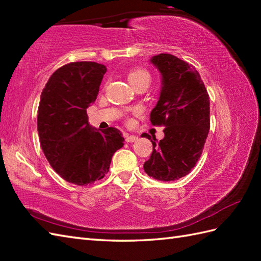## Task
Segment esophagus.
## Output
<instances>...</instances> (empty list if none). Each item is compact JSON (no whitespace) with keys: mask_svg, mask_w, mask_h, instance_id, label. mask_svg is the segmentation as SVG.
Returning a JSON list of instances; mask_svg holds the SVG:
<instances>
[{"mask_svg":"<svg viewBox=\"0 0 261 261\" xmlns=\"http://www.w3.org/2000/svg\"><path fill=\"white\" fill-rule=\"evenodd\" d=\"M124 138H125V141L126 142H135L138 138L136 136H132V135H124Z\"/></svg>","mask_w":261,"mask_h":261,"instance_id":"obj_1","label":"esophagus"}]
</instances>
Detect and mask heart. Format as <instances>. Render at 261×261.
I'll use <instances>...</instances> for the list:
<instances>
[{"instance_id":"obj_1","label":"heart","mask_w":261,"mask_h":261,"mask_svg":"<svg viewBox=\"0 0 261 261\" xmlns=\"http://www.w3.org/2000/svg\"><path fill=\"white\" fill-rule=\"evenodd\" d=\"M127 80H129L130 84H132V83H136L138 81H141V80L150 81V75H149L148 71L145 69H134L130 71L129 75H127Z\"/></svg>"}]
</instances>
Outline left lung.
<instances>
[{
	"mask_svg": "<svg viewBox=\"0 0 261 261\" xmlns=\"http://www.w3.org/2000/svg\"><path fill=\"white\" fill-rule=\"evenodd\" d=\"M150 63L162 75L150 121L153 125H165V137L158 141L141 135L153 147L143 169L154 179L171 181L186 176L201 157L210 130V97L193 65L170 54L153 56Z\"/></svg>",
	"mask_w": 261,
	"mask_h": 261,
	"instance_id": "obj_1",
	"label": "left lung"
}]
</instances>
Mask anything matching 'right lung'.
<instances>
[{
  "label": "right lung",
  "mask_w": 261,
  "mask_h": 261,
  "mask_svg": "<svg viewBox=\"0 0 261 261\" xmlns=\"http://www.w3.org/2000/svg\"><path fill=\"white\" fill-rule=\"evenodd\" d=\"M107 67L70 63L50 76L41 92L37 127L40 146L56 173L75 185H88L108 174L124 138L116 127L104 131L88 123L86 109L95 102Z\"/></svg>",
  "instance_id": "add662e5"
}]
</instances>
